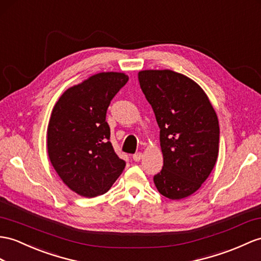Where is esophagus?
<instances>
[{"label": "esophagus", "instance_id": "esophagus-1", "mask_svg": "<svg viewBox=\"0 0 261 261\" xmlns=\"http://www.w3.org/2000/svg\"><path fill=\"white\" fill-rule=\"evenodd\" d=\"M142 158H143V152H141V151H138V152H136V154L133 155V160H134L135 162H139Z\"/></svg>", "mask_w": 261, "mask_h": 261}]
</instances>
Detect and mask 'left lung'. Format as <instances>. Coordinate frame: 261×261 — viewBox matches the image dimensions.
<instances>
[{
	"label": "left lung",
	"mask_w": 261,
	"mask_h": 261,
	"mask_svg": "<svg viewBox=\"0 0 261 261\" xmlns=\"http://www.w3.org/2000/svg\"><path fill=\"white\" fill-rule=\"evenodd\" d=\"M139 84L160 126L164 166L154 176L158 192L179 200L198 190L217 162L218 117L205 91L171 69H145Z\"/></svg>",
	"instance_id": "left-lung-1"
}]
</instances>
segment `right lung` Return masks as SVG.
<instances>
[{"label":"right lung","instance_id":"1","mask_svg":"<svg viewBox=\"0 0 261 261\" xmlns=\"http://www.w3.org/2000/svg\"><path fill=\"white\" fill-rule=\"evenodd\" d=\"M128 76L101 72L73 85L53 107L47 126L50 164L65 185L92 198L109 192L126 164L115 154L106 112Z\"/></svg>","mask_w":261,"mask_h":261}]
</instances>
